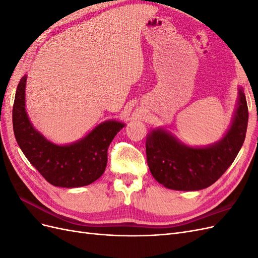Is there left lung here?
<instances>
[{
    "mask_svg": "<svg viewBox=\"0 0 258 258\" xmlns=\"http://www.w3.org/2000/svg\"><path fill=\"white\" fill-rule=\"evenodd\" d=\"M248 121L243 89H239L238 107L227 134L213 145L194 148L177 142L161 129L146 140L147 165L156 181L174 190L207 188L227 170L244 142Z\"/></svg>",
    "mask_w": 258,
    "mask_h": 258,
    "instance_id": "obj_1",
    "label": "left lung"
}]
</instances>
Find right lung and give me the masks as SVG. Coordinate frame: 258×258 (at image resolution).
<instances>
[{
    "label": "right lung",
    "instance_id": "1",
    "mask_svg": "<svg viewBox=\"0 0 258 258\" xmlns=\"http://www.w3.org/2000/svg\"><path fill=\"white\" fill-rule=\"evenodd\" d=\"M26 81V76L20 80L13 106L14 134L22 153L53 186L72 188L95 182L106 168L108 146L124 124L107 120L71 145L53 144L36 131L28 118L25 108Z\"/></svg>",
    "mask_w": 258,
    "mask_h": 258
}]
</instances>
